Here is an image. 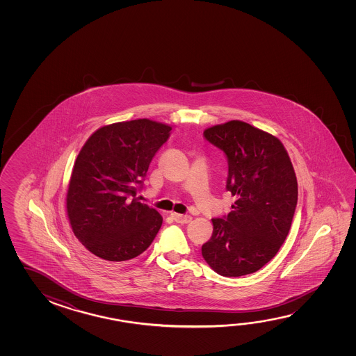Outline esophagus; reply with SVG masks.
<instances>
[{
	"label": "esophagus",
	"mask_w": 356,
	"mask_h": 356,
	"mask_svg": "<svg viewBox=\"0 0 356 356\" xmlns=\"http://www.w3.org/2000/svg\"><path fill=\"white\" fill-rule=\"evenodd\" d=\"M172 218L175 220L177 223H188L193 220V217L188 215H180V213H172Z\"/></svg>",
	"instance_id": "1"
}]
</instances>
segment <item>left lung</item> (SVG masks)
<instances>
[{
  "label": "left lung",
  "instance_id": "1",
  "mask_svg": "<svg viewBox=\"0 0 356 356\" xmlns=\"http://www.w3.org/2000/svg\"><path fill=\"white\" fill-rule=\"evenodd\" d=\"M225 152L232 211L213 218L202 256L216 273L241 277L262 268L280 251L298 201L297 176L282 141L248 122L229 120L206 129Z\"/></svg>",
  "mask_w": 356,
  "mask_h": 356
}]
</instances>
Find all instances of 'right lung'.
<instances>
[{
	"label": "right lung",
	"instance_id": "obj_1",
	"mask_svg": "<svg viewBox=\"0 0 356 356\" xmlns=\"http://www.w3.org/2000/svg\"><path fill=\"white\" fill-rule=\"evenodd\" d=\"M171 130L150 119L113 122L95 130L76 156L65 197L70 227L108 264L141 254L161 227L163 217L136 190Z\"/></svg>",
	"mask_w": 356,
	"mask_h": 356
}]
</instances>
